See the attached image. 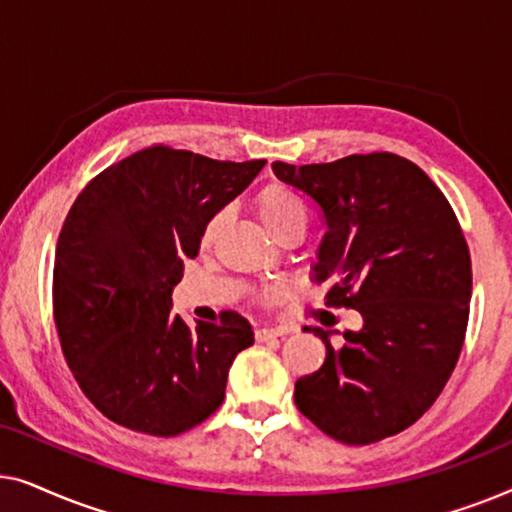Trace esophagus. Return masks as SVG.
I'll list each match as a JSON object with an SVG mask.
<instances>
[{"label": "esophagus", "mask_w": 512, "mask_h": 512, "mask_svg": "<svg viewBox=\"0 0 512 512\" xmlns=\"http://www.w3.org/2000/svg\"><path fill=\"white\" fill-rule=\"evenodd\" d=\"M289 333V328H270V326H263L256 331V340L258 342H268V340H275V338H282V335Z\"/></svg>", "instance_id": "esophagus-1"}]
</instances>
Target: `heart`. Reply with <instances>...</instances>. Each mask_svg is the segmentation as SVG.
Here are the masks:
<instances>
[{"instance_id":"heart-1","label":"heart","mask_w":512,"mask_h":512,"mask_svg":"<svg viewBox=\"0 0 512 512\" xmlns=\"http://www.w3.org/2000/svg\"><path fill=\"white\" fill-rule=\"evenodd\" d=\"M254 207L263 228L268 230L272 237H275L279 230L291 226V223H305L303 202L298 200L296 193H291L289 188L282 184H270L265 186L263 191H258ZM223 223H226V212L214 214L212 219L205 223V228H202V244H205V247L216 240Z\"/></svg>"}]
</instances>
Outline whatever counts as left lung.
Returning a JSON list of instances; mask_svg holds the SVG:
<instances>
[{
	"instance_id": "8db88e82",
	"label": "left lung",
	"mask_w": 512,
	"mask_h": 512,
	"mask_svg": "<svg viewBox=\"0 0 512 512\" xmlns=\"http://www.w3.org/2000/svg\"><path fill=\"white\" fill-rule=\"evenodd\" d=\"M272 172L326 223L312 279H331L328 303L363 319L359 331H342L340 345L314 328L326 359L296 382L298 410L347 445L401 433L431 408L464 345L471 256L457 216L440 188L394 153L272 163Z\"/></svg>"
}]
</instances>
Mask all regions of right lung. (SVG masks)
<instances>
[{
    "mask_svg": "<svg viewBox=\"0 0 512 512\" xmlns=\"http://www.w3.org/2000/svg\"><path fill=\"white\" fill-rule=\"evenodd\" d=\"M263 167L151 146L107 167L69 209L55 326L76 382L111 422L170 438L223 403L235 356L254 345L251 324L223 312L221 324L188 326L172 291L205 223Z\"/></svg>",
    "mask_w": 512,
    "mask_h": 512,
    "instance_id": "right-lung-1",
    "label": "right lung"
}]
</instances>
